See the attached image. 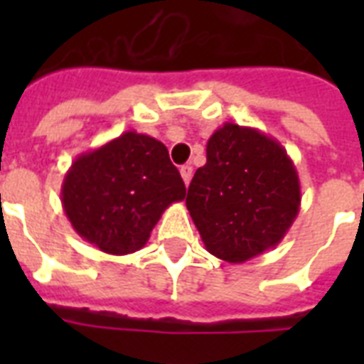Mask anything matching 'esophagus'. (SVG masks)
Masks as SVG:
<instances>
[{"label":"esophagus","instance_id":"esophagus-1","mask_svg":"<svg viewBox=\"0 0 364 364\" xmlns=\"http://www.w3.org/2000/svg\"><path fill=\"white\" fill-rule=\"evenodd\" d=\"M181 177H183V183L188 187V183H191V179H193V166H183Z\"/></svg>","mask_w":364,"mask_h":364}]
</instances>
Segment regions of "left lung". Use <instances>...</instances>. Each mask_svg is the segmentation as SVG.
Returning a JSON list of instances; mask_svg holds the SVG:
<instances>
[{
	"label": "left lung",
	"instance_id": "obj_1",
	"mask_svg": "<svg viewBox=\"0 0 364 364\" xmlns=\"http://www.w3.org/2000/svg\"><path fill=\"white\" fill-rule=\"evenodd\" d=\"M300 198L299 171L282 143L251 126L225 122L208 139L187 210L205 249L242 264L282 242Z\"/></svg>",
	"mask_w": 364,
	"mask_h": 364
}]
</instances>
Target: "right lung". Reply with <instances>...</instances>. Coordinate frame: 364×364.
Wrapping results in <instances>:
<instances>
[{"label": "right lung", "instance_id": "1", "mask_svg": "<svg viewBox=\"0 0 364 364\" xmlns=\"http://www.w3.org/2000/svg\"><path fill=\"white\" fill-rule=\"evenodd\" d=\"M187 194L162 141L128 130L79 154L62 183V208L85 242L107 255L141 249L168 208Z\"/></svg>", "mask_w": 364, "mask_h": 364}]
</instances>
